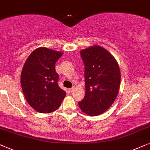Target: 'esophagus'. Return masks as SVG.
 I'll return each mask as SVG.
<instances>
[{"label":"esophagus","mask_w":150,"mask_h":150,"mask_svg":"<svg viewBox=\"0 0 150 150\" xmlns=\"http://www.w3.org/2000/svg\"><path fill=\"white\" fill-rule=\"evenodd\" d=\"M74 89H75V87H72L71 88H70V89H69V92H72L73 90H74Z\"/></svg>","instance_id":"1"}]
</instances>
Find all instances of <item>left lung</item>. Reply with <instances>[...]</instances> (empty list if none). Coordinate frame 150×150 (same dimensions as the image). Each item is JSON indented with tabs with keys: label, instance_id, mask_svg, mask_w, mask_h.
Returning <instances> with one entry per match:
<instances>
[{
	"label": "left lung",
	"instance_id": "1",
	"mask_svg": "<svg viewBox=\"0 0 150 150\" xmlns=\"http://www.w3.org/2000/svg\"><path fill=\"white\" fill-rule=\"evenodd\" d=\"M85 67L86 94L78 105L91 116L102 114L114 102L119 92L120 71L114 57L100 46L80 51Z\"/></svg>",
	"mask_w": 150,
	"mask_h": 150
}]
</instances>
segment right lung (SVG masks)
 <instances>
[{
	"mask_svg": "<svg viewBox=\"0 0 150 150\" xmlns=\"http://www.w3.org/2000/svg\"><path fill=\"white\" fill-rule=\"evenodd\" d=\"M46 47L30 54L22 69L21 85L27 102L38 112L51 113L60 106L66 92L58 86L55 64L62 55Z\"/></svg>",
	"mask_w": 150,
	"mask_h": 150,
	"instance_id": "add662e5",
	"label": "right lung"
}]
</instances>
